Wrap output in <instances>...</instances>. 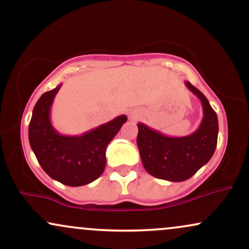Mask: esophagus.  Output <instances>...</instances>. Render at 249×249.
Instances as JSON below:
<instances>
[{
	"mask_svg": "<svg viewBox=\"0 0 249 249\" xmlns=\"http://www.w3.org/2000/svg\"><path fill=\"white\" fill-rule=\"evenodd\" d=\"M137 117H138V115H137V113H134V112H132V113H131V115H130V118H131V119H136Z\"/></svg>",
	"mask_w": 249,
	"mask_h": 249,
	"instance_id": "obj_1",
	"label": "esophagus"
}]
</instances>
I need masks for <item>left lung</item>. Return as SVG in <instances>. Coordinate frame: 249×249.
I'll list each match as a JSON object with an SVG mask.
<instances>
[{
    "label": "left lung",
    "instance_id": "8db88e82",
    "mask_svg": "<svg viewBox=\"0 0 249 249\" xmlns=\"http://www.w3.org/2000/svg\"><path fill=\"white\" fill-rule=\"evenodd\" d=\"M185 85L200 99L202 121L199 128L185 137H168L138 123L137 145L142 162L151 176L168 181H184L212 158L216 147L219 123L207 98L190 82Z\"/></svg>",
    "mask_w": 249,
    "mask_h": 249
}]
</instances>
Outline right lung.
<instances>
[{
  "instance_id": "1",
  "label": "right lung",
  "mask_w": 249,
  "mask_h": 249,
  "mask_svg": "<svg viewBox=\"0 0 249 249\" xmlns=\"http://www.w3.org/2000/svg\"><path fill=\"white\" fill-rule=\"evenodd\" d=\"M61 87L58 84L37 101L29 124V142L50 178L67 186H83L95 181L104 172L105 150L127 117L118 116L79 136L58 133L51 124L50 111Z\"/></svg>"
}]
</instances>
